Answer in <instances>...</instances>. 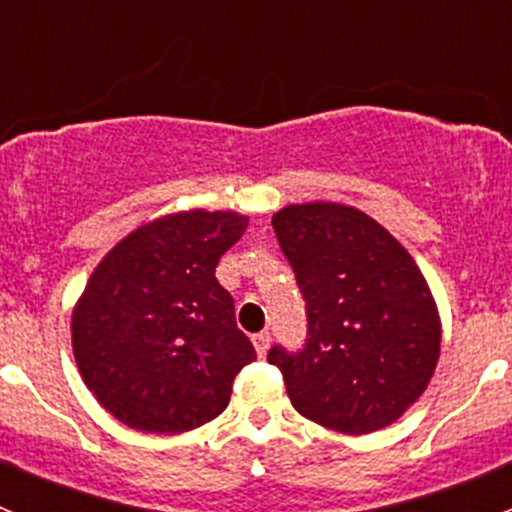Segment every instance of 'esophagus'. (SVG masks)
Masks as SVG:
<instances>
[{
	"mask_svg": "<svg viewBox=\"0 0 512 512\" xmlns=\"http://www.w3.org/2000/svg\"><path fill=\"white\" fill-rule=\"evenodd\" d=\"M252 344H255L257 356H265L267 349H270V332H260L252 337Z\"/></svg>",
	"mask_w": 512,
	"mask_h": 512,
	"instance_id": "esophagus-1",
	"label": "esophagus"
}]
</instances>
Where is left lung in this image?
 <instances>
[{"label": "left lung", "mask_w": 512, "mask_h": 512, "mask_svg": "<svg viewBox=\"0 0 512 512\" xmlns=\"http://www.w3.org/2000/svg\"><path fill=\"white\" fill-rule=\"evenodd\" d=\"M272 227L307 312L302 349L275 344L267 354L292 406L354 436L394 423L441 352L436 304L414 257L349 205H289Z\"/></svg>", "instance_id": "left-lung-1"}]
</instances>
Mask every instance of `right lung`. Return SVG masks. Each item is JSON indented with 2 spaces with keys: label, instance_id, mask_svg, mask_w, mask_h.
Instances as JSON below:
<instances>
[{
  "label": "right lung",
  "instance_id": "obj_1",
  "mask_svg": "<svg viewBox=\"0 0 512 512\" xmlns=\"http://www.w3.org/2000/svg\"><path fill=\"white\" fill-rule=\"evenodd\" d=\"M247 227L237 213L165 215L101 260L71 317L86 386L126 426L180 433L213 421L257 359L215 277Z\"/></svg>",
  "mask_w": 512,
  "mask_h": 512
}]
</instances>
